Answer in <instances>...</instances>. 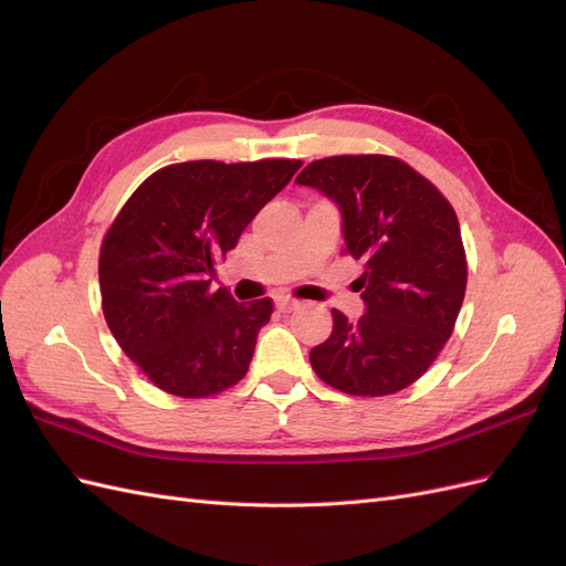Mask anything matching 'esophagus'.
<instances>
[{
  "label": "esophagus",
  "mask_w": 566,
  "mask_h": 566,
  "mask_svg": "<svg viewBox=\"0 0 566 566\" xmlns=\"http://www.w3.org/2000/svg\"><path fill=\"white\" fill-rule=\"evenodd\" d=\"M276 306H279V310H281L283 314H290V312L297 310L300 302L293 300V297H279V300H276Z\"/></svg>",
  "instance_id": "esophagus-1"
}]
</instances>
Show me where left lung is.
I'll return each mask as SVG.
<instances>
[{
  "mask_svg": "<svg viewBox=\"0 0 566 566\" xmlns=\"http://www.w3.org/2000/svg\"><path fill=\"white\" fill-rule=\"evenodd\" d=\"M297 184L342 212L345 250L366 314L333 310V333L310 352L318 378L352 397H387L413 385L447 345L465 297L468 260L451 202L399 158L333 156L306 165Z\"/></svg>",
  "mask_w": 566,
  "mask_h": 566,
  "instance_id": "1",
  "label": "left lung"
}]
</instances>
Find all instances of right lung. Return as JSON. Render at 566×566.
<instances>
[{"label":"right lung","mask_w":566,"mask_h":566,"mask_svg":"<svg viewBox=\"0 0 566 566\" xmlns=\"http://www.w3.org/2000/svg\"><path fill=\"white\" fill-rule=\"evenodd\" d=\"M300 167L285 158L167 165L113 219L98 254L101 310L158 389L202 399L245 378L273 302H235L210 276Z\"/></svg>","instance_id":"right-lung-1"}]
</instances>
